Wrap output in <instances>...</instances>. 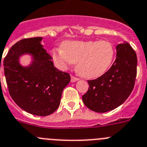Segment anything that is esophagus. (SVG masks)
I'll return each instance as SVG.
<instances>
[{"label": "esophagus", "mask_w": 147, "mask_h": 147, "mask_svg": "<svg viewBox=\"0 0 147 147\" xmlns=\"http://www.w3.org/2000/svg\"><path fill=\"white\" fill-rule=\"evenodd\" d=\"M78 80H79V78L75 77V76H71V82H76V81H78Z\"/></svg>", "instance_id": "34e87169"}]
</instances>
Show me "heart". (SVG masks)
Here are the masks:
<instances>
[{
	"mask_svg": "<svg viewBox=\"0 0 147 147\" xmlns=\"http://www.w3.org/2000/svg\"><path fill=\"white\" fill-rule=\"evenodd\" d=\"M53 60L60 69H67L75 63L79 74L88 79L101 76L111 66L114 49L107 41H65L62 49L52 51Z\"/></svg>",
	"mask_w": 147,
	"mask_h": 147,
	"instance_id": "b5f03b06",
	"label": "heart"
}]
</instances>
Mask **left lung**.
Here are the masks:
<instances>
[{
	"label": "left lung",
	"mask_w": 147,
	"mask_h": 147,
	"mask_svg": "<svg viewBox=\"0 0 147 147\" xmlns=\"http://www.w3.org/2000/svg\"><path fill=\"white\" fill-rule=\"evenodd\" d=\"M117 56L111 68L94 80L82 95L85 106L92 111L104 113L125 101L133 90L137 74L136 53L128 43L118 44Z\"/></svg>",
	"instance_id": "left-lung-1"
}]
</instances>
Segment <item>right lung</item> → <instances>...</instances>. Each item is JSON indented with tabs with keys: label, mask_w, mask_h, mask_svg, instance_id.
Returning a JSON list of instances; mask_svg holds the SVG:
<instances>
[{
	"label": "right lung",
	"mask_w": 147,
	"mask_h": 147,
	"mask_svg": "<svg viewBox=\"0 0 147 147\" xmlns=\"http://www.w3.org/2000/svg\"><path fill=\"white\" fill-rule=\"evenodd\" d=\"M41 37L30 38L16 43L4 58L3 68L14 101L30 114L47 116L60 106L62 92L71 76L54 66L52 57L41 44ZM24 53L33 56L34 61L28 67L18 63V58Z\"/></svg>",
	"instance_id": "right-lung-1"
}]
</instances>
